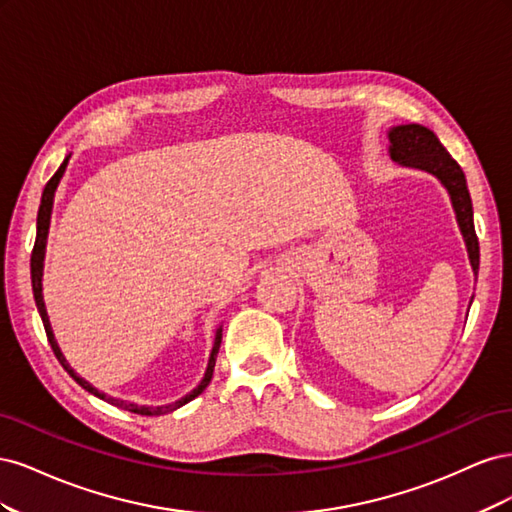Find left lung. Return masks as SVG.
Masks as SVG:
<instances>
[{
  "label": "left lung",
  "instance_id": "obj_1",
  "mask_svg": "<svg viewBox=\"0 0 512 512\" xmlns=\"http://www.w3.org/2000/svg\"><path fill=\"white\" fill-rule=\"evenodd\" d=\"M389 153L391 160L401 166H410L425 170L433 177H438L440 183L446 188L451 203L455 209V218L459 230L468 247V258L474 275H478V237L474 230V211H472V198L468 192L466 175H463L461 166L451 158V153L444 149L438 141V136L429 128L418 126V123H408V126H395L389 130Z\"/></svg>",
  "mask_w": 512,
  "mask_h": 512
}]
</instances>
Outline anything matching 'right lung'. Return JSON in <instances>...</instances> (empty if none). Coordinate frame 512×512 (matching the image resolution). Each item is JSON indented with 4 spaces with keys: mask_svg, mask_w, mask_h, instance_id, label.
Wrapping results in <instances>:
<instances>
[{
    "mask_svg": "<svg viewBox=\"0 0 512 512\" xmlns=\"http://www.w3.org/2000/svg\"><path fill=\"white\" fill-rule=\"evenodd\" d=\"M68 160L70 156L61 162V166L57 168V173L51 177V181L44 185V192H42V200H40V209H38V226H36V243H34V252H32V288H34V299H36V307L40 312V318H42V324H44V331H46V337H49V344L57 356V361L61 363V367H64L68 374L79 382L85 391H89L91 395H96L104 401H108V404H113L117 408H123L128 412H134V414H141V416H160V414H168L173 412L181 406L188 404V401H192L194 397H198L200 393H203L211 378H213V367H215V359H218V352H220V344H222V327L215 331V342H213V348H211V354H209V363H207V371L203 380H200V384L196 386L194 391H190L185 397L173 401V404L168 406H138V404H132V401H123V399H117V397H108L106 393L98 391L96 386H91L85 378H81L76 371L68 365L66 356L61 354L57 342H55V335H53V329H51V322H49V314H46V307H44V299H42V271H44V252H46V237H49V226H51V213H53V200H55V192H57V185L61 181V177H64L66 173V166H68Z\"/></svg>",
    "mask_w": 512,
    "mask_h": 512,
    "instance_id": "add662e5",
    "label": "right lung"
}]
</instances>
